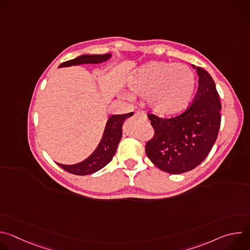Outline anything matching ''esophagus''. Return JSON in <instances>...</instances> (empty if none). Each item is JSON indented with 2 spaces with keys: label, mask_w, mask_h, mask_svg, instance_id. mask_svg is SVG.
Segmentation results:
<instances>
[{
  "label": "esophagus",
  "mask_w": 250,
  "mask_h": 250,
  "mask_svg": "<svg viewBox=\"0 0 250 250\" xmlns=\"http://www.w3.org/2000/svg\"><path fill=\"white\" fill-rule=\"evenodd\" d=\"M135 116H136V117H140V118L145 119V120L147 119V116H146V112H144V111H136V112H135Z\"/></svg>",
  "instance_id": "34e87169"
}]
</instances>
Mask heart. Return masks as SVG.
Listing matches in <instances>:
<instances>
[{
    "label": "heart",
    "mask_w": 250,
    "mask_h": 250,
    "mask_svg": "<svg viewBox=\"0 0 250 250\" xmlns=\"http://www.w3.org/2000/svg\"><path fill=\"white\" fill-rule=\"evenodd\" d=\"M127 85L132 93L146 98L152 113L167 117L187 108L194 93L195 76L185 64L151 61L137 69Z\"/></svg>",
    "instance_id": "b5f03b06"
}]
</instances>
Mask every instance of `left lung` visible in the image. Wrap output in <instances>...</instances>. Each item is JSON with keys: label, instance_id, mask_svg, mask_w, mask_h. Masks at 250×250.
Segmentation results:
<instances>
[{"label": "left lung", "instance_id": "1", "mask_svg": "<svg viewBox=\"0 0 250 250\" xmlns=\"http://www.w3.org/2000/svg\"><path fill=\"white\" fill-rule=\"evenodd\" d=\"M198 91L192 104L181 115L162 119L148 114L154 136L147 141L146 152L160 170L181 174L196 168L209 153L221 125L219 93L211 76L196 67Z\"/></svg>", "mask_w": 250, "mask_h": 250}]
</instances>
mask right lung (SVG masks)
Segmentation results:
<instances>
[{"instance_id":"add662e5","label":"right lung","mask_w":250,"mask_h":250,"mask_svg":"<svg viewBox=\"0 0 250 250\" xmlns=\"http://www.w3.org/2000/svg\"><path fill=\"white\" fill-rule=\"evenodd\" d=\"M112 57L111 53H106L104 55H81L72 60H69L60 64L59 67H69L81 64H97L106 61ZM133 113H128L125 115H113L109 118L105 124V127L103 133V137L100 141L99 146L95 151L82 162L72 164V165H64L57 163L65 171L72 173L75 175H88L99 171L108 164L114 157L118 146L122 139L123 135V125L125 121L131 117Z\"/></svg>"}]
</instances>
